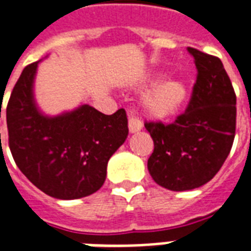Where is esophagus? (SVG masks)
Returning a JSON list of instances; mask_svg holds the SVG:
<instances>
[{
  "label": "esophagus",
  "mask_w": 251,
  "mask_h": 251,
  "mask_svg": "<svg viewBox=\"0 0 251 251\" xmlns=\"http://www.w3.org/2000/svg\"><path fill=\"white\" fill-rule=\"evenodd\" d=\"M127 116H129V131L130 133H137L142 129V121L140 118H137L134 114V111L130 110L127 111Z\"/></svg>",
  "instance_id": "34e87169"
}]
</instances>
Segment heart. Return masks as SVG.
<instances>
[{
  "label": "heart",
  "mask_w": 251,
  "mask_h": 251,
  "mask_svg": "<svg viewBox=\"0 0 251 251\" xmlns=\"http://www.w3.org/2000/svg\"><path fill=\"white\" fill-rule=\"evenodd\" d=\"M186 100V83L179 78H166L145 93L142 105L149 116L163 120L176 116Z\"/></svg>",
  "instance_id": "b5f03b06"
}]
</instances>
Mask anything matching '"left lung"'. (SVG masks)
<instances>
[{"label":"left lung","instance_id":"left-lung-1","mask_svg":"<svg viewBox=\"0 0 251 251\" xmlns=\"http://www.w3.org/2000/svg\"><path fill=\"white\" fill-rule=\"evenodd\" d=\"M187 50L194 57L197 79L186 110L172 124L145 122L154 142L150 176L173 192L209 182L227 158L235 135L237 97L221 59Z\"/></svg>","mask_w":251,"mask_h":251}]
</instances>
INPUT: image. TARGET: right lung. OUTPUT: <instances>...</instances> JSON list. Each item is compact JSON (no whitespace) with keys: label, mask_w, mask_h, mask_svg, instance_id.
<instances>
[{"label":"right lung","mask_w":251,"mask_h":251,"mask_svg":"<svg viewBox=\"0 0 251 251\" xmlns=\"http://www.w3.org/2000/svg\"><path fill=\"white\" fill-rule=\"evenodd\" d=\"M37 66L38 62H33L22 70L7 102V135L14 162L48 196L58 200L90 196L101 189L107 161L127 137L126 111L118 109L106 116L82 105L61 116H44L33 96Z\"/></svg>","instance_id":"add662e5"}]
</instances>
